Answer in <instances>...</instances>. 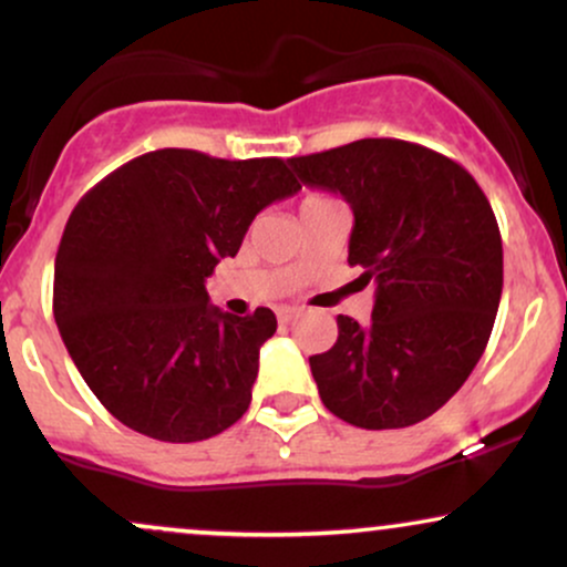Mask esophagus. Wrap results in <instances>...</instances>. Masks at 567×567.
Listing matches in <instances>:
<instances>
[{
	"label": "esophagus",
	"instance_id": "obj_1",
	"mask_svg": "<svg viewBox=\"0 0 567 567\" xmlns=\"http://www.w3.org/2000/svg\"><path fill=\"white\" fill-rule=\"evenodd\" d=\"M298 317H303V309H279V311H277V320L282 322V324L296 322Z\"/></svg>",
	"mask_w": 567,
	"mask_h": 567
}]
</instances>
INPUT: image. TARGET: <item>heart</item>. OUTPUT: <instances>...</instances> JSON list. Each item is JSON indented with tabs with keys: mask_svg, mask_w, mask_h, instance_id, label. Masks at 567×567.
<instances>
[{
	"mask_svg": "<svg viewBox=\"0 0 567 567\" xmlns=\"http://www.w3.org/2000/svg\"><path fill=\"white\" fill-rule=\"evenodd\" d=\"M309 199H324V194H309L303 202H309Z\"/></svg>",
	"mask_w": 567,
	"mask_h": 567,
	"instance_id": "b5f03b06",
	"label": "heart"
}]
</instances>
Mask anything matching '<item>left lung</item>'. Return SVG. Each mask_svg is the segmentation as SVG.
I'll use <instances>...</instances> for the list:
<instances>
[{"mask_svg":"<svg viewBox=\"0 0 567 567\" xmlns=\"http://www.w3.org/2000/svg\"><path fill=\"white\" fill-rule=\"evenodd\" d=\"M301 184L354 213L349 266L375 282L362 328L338 315V341L309 357L324 408L360 429L429 419L483 357L504 288L493 207L470 171L400 138H362L288 159Z\"/></svg>","mask_w":567,"mask_h":567,"instance_id":"1","label":"left lung"}]
</instances>
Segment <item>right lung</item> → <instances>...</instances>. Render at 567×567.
I'll list each match as a JSON object with an SVG mask.
<instances>
[{"label": "right lung", "mask_w": 567, "mask_h": 567, "mask_svg": "<svg viewBox=\"0 0 567 567\" xmlns=\"http://www.w3.org/2000/svg\"><path fill=\"white\" fill-rule=\"evenodd\" d=\"M301 184L279 157L141 154L71 210L55 256L53 315L71 360L116 421L162 442H199L250 408L271 309L234 317L205 279L247 226Z\"/></svg>", "instance_id": "right-lung-1"}]
</instances>
